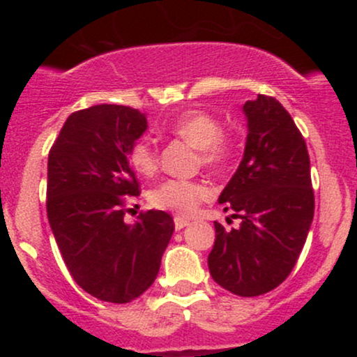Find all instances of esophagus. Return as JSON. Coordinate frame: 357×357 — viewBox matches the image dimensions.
Instances as JSON below:
<instances>
[{
	"instance_id": "1",
	"label": "esophagus",
	"mask_w": 357,
	"mask_h": 357,
	"mask_svg": "<svg viewBox=\"0 0 357 357\" xmlns=\"http://www.w3.org/2000/svg\"><path fill=\"white\" fill-rule=\"evenodd\" d=\"M188 225H190V220L181 218V216H176V218H174V228H176V230H183V228L188 227Z\"/></svg>"
}]
</instances>
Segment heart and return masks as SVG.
<instances>
[{"label": "heart", "mask_w": 357, "mask_h": 357, "mask_svg": "<svg viewBox=\"0 0 357 357\" xmlns=\"http://www.w3.org/2000/svg\"><path fill=\"white\" fill-rule=\"evenodd\" d=\"M178 137L199 149L202 162L208 167H220L230 159L233 146L223 136L221 122L215 116L202 110H190L179 116L171 126ZM129 162L139 174L149 176L158 167V154L149 139H139L129 151ZM208 188L203 183L188 179H166L151 195V203L161 210L190 215L198 208L202 199L208 196Z\"/></svg>", "instance_id": "b5f03b06"}]
</instances>
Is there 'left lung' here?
Listing matches in <instances>:
<instances>
[{
  "label": "left lung",
  "mask_w": 357,
  "mask_h": 357,
  "mask_svg": "<svg viewBox=\"0 0 357 357\" xmlns=\"http://www.w3.org/2000/svg\"><path fill=\"white\" fill-rule=\"evenodd\" d=\"M247 142L238 169L218 203L230 208L238 228L215 221L208 255L213 280L240 297H257L289 277L314 218L307 146L290 114L267 96L243 104Z\"/></svg>",
  "instance_id": "8db88e82"
}]
</instances>
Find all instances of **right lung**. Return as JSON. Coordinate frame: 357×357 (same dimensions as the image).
I'll list each match as a JSON object with an SVG mask.
<instances>
[{
  "mask_svg": "<svg viewBox=\"0 0 357 357\" xmlns=\"http://www.w3.org/2000/svg\"><path fill=\"white\" fill-rule=\"evenodd\" d=\"M147 130L146 114L100 104L73 112L48 154L47 215L65 265L85 292L127 304L158 277L174 231L166 211L124 221V199L139 184L129 151Z\"/></svg>",
  "mask_w": 357,
  "mask_h": 357,
  "instance_id": "obj_1",
  "label": "right lung"
}]
</instances>
